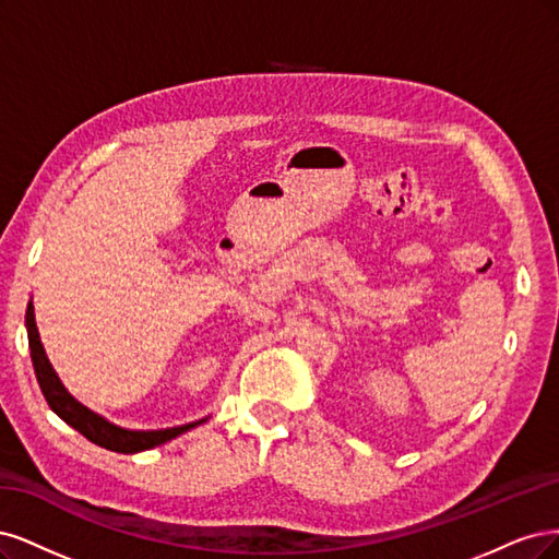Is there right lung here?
I'll return each instance as SVG.
<instances>
[{
	"mask_svg": "<svg viewBox=\"0 0 559 559\" xmlns=\"http://www.w3.org/2000/svg\"><path fill=\"white\" fill-rule=\"evenodd\" d=\"M25 325H27V338H29V353H32V365H34V373H37L39 388L44 392V397L48 402V406L58 413V416L74 427L76 431L106 450H114V453H141V450L155 448L159 443H167L171 439H176L183 431L202 425L204 420L197 423H188L181 427H169V429H148V431H136V429H124L118 427L114 423H109L106 418L97 416L95 411H90L87 406H83L81 402H76L71 394L67 392V388L62 385V381L58 378L56 369L48 362L46 350L41 346L39 338V330L37 322H34V306L32 301L27 304V313H25Z\"/></svg>",
	"mask_w": 559,
	"mask_h": 559,
	"instance_id": "1",
	"label": "right lung"
}]
</instances>
